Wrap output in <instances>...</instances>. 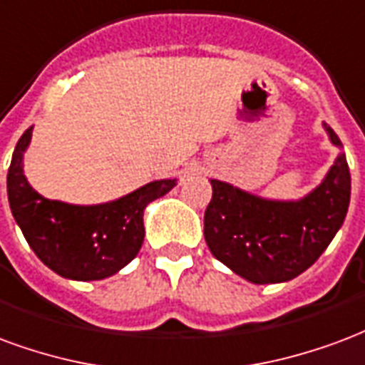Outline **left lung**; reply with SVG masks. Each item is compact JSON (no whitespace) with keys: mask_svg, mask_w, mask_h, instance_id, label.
<instances>
[{"mask_svg":"<svg viewBox=\"0 0 365 365\" xmlns=\"http://www.w3.org/2000/svg\"><path fill=\"white\" fill-rule=\"evenodd\" d=\"M212 190L204 212L212 255L245 280L276 284L307 270L336 235L350 204V171L340 153L321 186L299 202L262 200L220 180H212Z\"/></svg>","mask_w":365,"mask_h":365,"instance_id":"1","label":"left lung"}]
</instances>
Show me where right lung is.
<instances>
[{
    "mask_svg": "<svg viewBox=\"0 0 365 365\" xmlns=\"http://www.w3.org/2000/svg\"><path fill=\"white\" fill-rule=\"evenodd\" d=\"M31 128L21 135L7 173L13 217L34 255L71 280H103L134 259L143 243V210L175 186L155 180L124 198L98 206H71L34 192L23 175V151Z\"/></svg>",
    "mask_w": 365,
    "mask_h": 365,
    "instance_id": "obj_1",
    "label": "right lung"
}]
</instances>
